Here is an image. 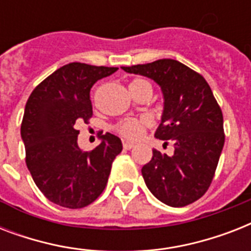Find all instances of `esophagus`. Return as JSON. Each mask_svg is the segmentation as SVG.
<instances>
[{
  "label": "esophagus",
  "instance_id": "34e87169",
  "mask_svg": "<svg viewBox=\"0 0 251 251\" xmlns=\"http://www.w3.org/2000/svg\"><path fill=\"white\" fill-rule=\"evenodd\" d=\"M134 143H131V142H125V143H124V149L125 150H131V149H134Z\"/></svg>",
  "mask_w": 251,
  "mask_h": 251
}]
</instances>
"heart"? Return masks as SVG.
<instances>
[{"label": "heart", "instance_id": "heart-1", "mask_svg": "<svg viewBox=\"0 0 251 251\" xmlns=\"http://www.w3.org/2000/svg\"><path fill=\"white\" fill-rule=\"evenodd\" d=\"M130 91L131 94H137L138 91L150 90L152 92V87L149 80L137 78L130 82ZM152 125V121L149 117H129L124 118L114 125V131L129 141H138L145 135L147 127Z\"/></svg>", "mask_w": 251, "mask_h": 251}]
</instances>
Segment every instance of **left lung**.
I'll return each instance as SVG.
<instances>
[{"mask_svg":"<svg viewBox=\"0 0 251 251\" xmlns=\"http://www.w3.org/2000/svg\"><path fill=\"white\" fill-rule=\"evenodd\" d=\"M153 79L164 94V113L155 137L173 143L168 156L152 150L142 176L150 191L172 207H183L204 195L214 179L226 134L223 112L199 73L176 60L122 66Z\"/></svg>","mask_w":251,"mask_h":251,"instance_id":"left-lung-1","label":"left lung"}]
</instances>
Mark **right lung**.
Wrapping results in <instances>:
<instances>
[{"mask_svg": "<svg viewBox=\"0 0 251 251\" xmlns=\"http://www.w3.org/2000/svg\"><path fill=\"white\" fill-rule=\"evenodd\" d=\"M118 68L72 62L35 87L25 104L21 134L25 164L50 202L83 208L101 195L121 139L106 133L92 151L78 147V125L92 117L90 91Z\"/></svg>", "mask_w": 251, "mask_h": 251, "instance_id": "add662e5", "label": "right lung"}]
</instances>
